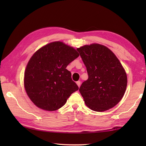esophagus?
Here are the masks:
<instances>
[{"instance_id": "34e87169", "label": "esophagus", "mask_w": 146, "mask_h": 146, "mask_svg": "<svg viewBox=\"0 0 146 146\" xmlns=\"http://www.w3.org/2000/svg\"><path fill=\"white\" fill-rule=\"evenodd\" d=\"M76 84H77V85H78V87H80V85H81V82H80V81H78V82H76Z\"/></svg>"}]
</instances>
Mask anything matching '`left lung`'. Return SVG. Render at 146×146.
<instances>
[{"mask_svg":"<svg viewBox=\"0 0 146 146\" xmlns=\"http://www.w3.org/2000/svg\"><path fill=\"white\" fill-rule=\"evenodd\" d=\"M76 50L88 75L79 89L86 106L95 111L115 106L122 98L127 84V74L119 59L106 46L95 43Z\"/></svg>","mask_w":146,"mask_h":146,"instance_id":"8db88e82","label":"left lung"}]
</instances>
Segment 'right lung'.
Wrapping results in <instances>:
<instances>
[{"label": "right lung", "mask_w": 146, "mask_h": 146, "mask_svg": "<svg viewBox=\"0 0 146 146\" xmlns=\"http://www.w3.org/2000/svg\"><path fill=\"white\" fill-rule=\"evenodd\" d=\"M79 56L73 47L55 41L38 49L31 58L24 73L26 92L34 104L42 110H56L78 86L66 66Z\"/></svg>", "instance_id": "add662e5"}]
</instances>
